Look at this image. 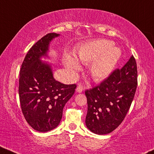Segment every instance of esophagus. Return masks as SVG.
<instances>
[{
  "label": "esophagus",
  "instance_id": "esophagus-1",
  "mask_svg": "<svg viewBox=\"0 0 154 154\" xmlns=\"http://www.w3.org/2000/svg\"><path fill=\"white\" fill-rule=\"evenodd\" d=\"M83 89H84V87H83V85H78V87H77V89H76V91H77V92H79V93H80V92H82V91H83Z\"/></svg>",
  "mask_w": 154,
  "mask_h": 154
}]
</instances>
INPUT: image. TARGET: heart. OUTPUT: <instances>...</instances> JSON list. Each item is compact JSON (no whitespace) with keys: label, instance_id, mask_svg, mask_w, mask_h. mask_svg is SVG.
<instances>
[{"label":"heart","instance_id":"1","mask_svg":"<svg viewBox=\"0 0 154 154\" xmlns=\"http://www.w3.org/2000/svg\"><path fill=\"white\" fill-rule=\"evenodd\" d=\"M113 42L106 39L91 40L79 47L76 54V60L82 64H91L89 74L94 80H102L108 77L119 60L122 52L113 46ZM65 64L73 72L79 71L80 66L72 56L67 54Z\"/></svg>","mask_w":154,"mask_h":154}]
</instances>
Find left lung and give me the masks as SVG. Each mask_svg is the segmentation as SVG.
I'll list each match as a JSON object with an SVG mask.
<instances>
[{
  "mask_svg": "<svg viewBox=\"0 0 154 154\" xmlns=\"http://www.w3.org/2000/svg\"><path fill=\"white\" fill-rule=\"evenodd\" d=\"M137 84V66L132 55L122 69H114L100 85L87 89V128L99 135L116 129L129 110Z\"/></svg>",
  "mask_w": 154,
  "mask_h": 154,
  "instance_id": "8db88e82",
  "label": "left lung"
}]
</instances>
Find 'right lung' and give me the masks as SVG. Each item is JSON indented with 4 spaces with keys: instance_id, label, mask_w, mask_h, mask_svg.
<instances>
[{
    "instance_id": "right-lung-1",
    "label": "right lung",
    "mask_w": 154,
    "mask_h": 154,
    "mask_svg": "<svg viewBox=\"0 0 154 154\" xmlns=\"http://www.w3.org/2000/svg\"><path fill=\"white\" fill-rule=\"evenodd\" d=\"M59 34L52 32L35 43L25 56L19 77V98L23 116L32 129L46 132L59 125L66 103L77 85H64L54 79L51 67L40 61L50 42Z\"/></svg>"
}]
</instances>
